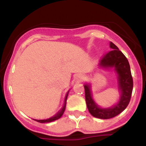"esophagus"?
<instances>
[{
	"label": "esophagus",
	"instance_id": "obj_1",
	"mask_svg": "<svg viewBox=\"0 0 146 146\" xmlns=\"http://www.w3.org/2000/svg\"><path fill=\"white\" fill-rule=\"evenodd\" d=\"M81 79H82V78H81Z\"/></svg>",
	"mask_w": 146,
	"mask_h": 146
}]
</instances>
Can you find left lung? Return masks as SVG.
I'll return each instance as SVG.
<instances>
[{"label":"left lung","instance_id":"obj_1","mask_svg":"<svg viewBox=\"0 0 146 146\" xmlns=\"http://www.w3.org/2000/svg\"><path fill=\"white\" fill-rule=\"evenodd\" d=\"M110 47L112 51L104 55L100 61V66L105 68H115L118 74L119 88L121 92L119 101L111 108H100L92 98L90 86L84 85L85 99L88 111L94 117L103 119L113 118L126 108L130 101L133 88V80L126 57L112 42H110Z\"/></svg>","mask_w":146,"mask_h":146}]
</instances>
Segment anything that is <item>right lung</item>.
<instances>
[{
    "label": "right lung",
    "instance_id": "obj_1",
    "mask_svg": "<svg viewBox=\"0 0 146 146\" xmlns=\"http://www.w3.org/2000/svg\"><path fill=\"white\" fill-rule=\"evenodd\" d=\"M67 96H68V93L66 95V98H65V100H64V106L63 108H62V110H60V112H58V113L56 114L55 116L51 117V118L48 119H44V120H37V119H33L35 120V121H38V122H40V123H48V122H51V121H55V120H57L58 119H60V117L62 116L65 110V108H66V99H67Z\"/></svg>",
    "mask_w": 146,
    "mask_h": 146
}]
</instances>
